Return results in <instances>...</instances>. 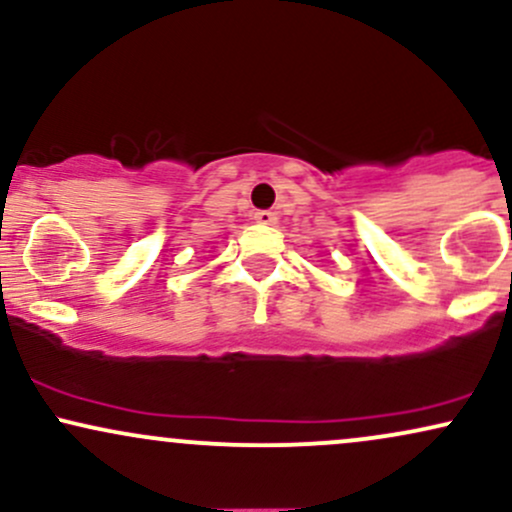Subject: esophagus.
Wrapping results in <instances>:
<instances>
[{
	"label": "esophagus",
	"mask_w": 512,
	"mask_h": 512,
	"mask_svg": "<svg viewBox=\"0 0 512 512\" xmlns=\"http://www.w3.org/2000/svg\"><path fill=\"white\" fill-rule=\"evenodd\" d=\"M255 221L260 223V226H274V223H276V214H274V211H267V209H264V211H255Z\"/></svg>",
	"instance_id": "esophagus-1"
}]
</instances>
